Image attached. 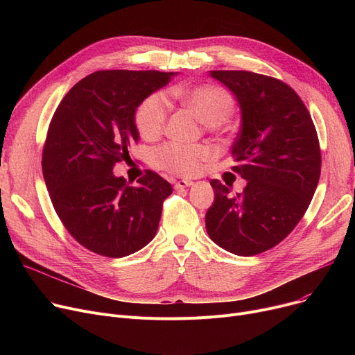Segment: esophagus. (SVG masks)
<instances>
[{
  "instance_id": "1",
  "label": "esophagus",
  "mask_w": 355,
  "mask_h": 355,
  "mask_svg": "<svg viewBox=\"0 0 355 355\" xmlns=\"http://www.w3.org/2000/svg\"><path fill=\"white\" fill-rule=\"evenodd\" d=\"M191 185H193V181H190V180H181V181H177L174 184V189L175 190H184V189H187V187H191Z\"/></svg>"
}]
</instances>
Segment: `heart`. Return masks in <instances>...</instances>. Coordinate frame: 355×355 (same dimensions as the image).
<instances>
[{
    "label": "heart",
    "mask_w": 355,
    "mask_h": 355,
    "mask_svg": "<svg viewBox=\"0 0 355 355\" xmlns=\"http://www.w3.org/2000/svg\"><path fill=\"white\" fill-rule=\"evenodd\" d=\"M171 96L187 106L209 126L225 123L233 112L234 102L229 93L214 85L171 90ZM168 103L162 93H153L137 109L138 132L145 139L158 138L166 126ZM214 158L213 149L206 145L168 142L154 153V164L164 171L181 177H193L204 171Z\"/></svg>",
    "instance_id": "heart-1"
}]
</instances>
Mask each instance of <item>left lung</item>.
<instances>
[{"instance_id": "obj_1", "label": "left lung", "mask_w": 355, "mask_h": 355, "mask_svg": "<svg viewBox=\"0 0 355 355\" xmlns=\"http://www.w3.org/2000/svg\"><path fill=\"white\" fill-rule=\"evenodd\" d=\"M241 112L232 146V170L245 178L243 193L211 180L214 202L206 214L210 239L239 256L275 248L304 217L321 175V149L309 112L296 92L265 74L211 70Z\"/></svg>"}]
</instances>
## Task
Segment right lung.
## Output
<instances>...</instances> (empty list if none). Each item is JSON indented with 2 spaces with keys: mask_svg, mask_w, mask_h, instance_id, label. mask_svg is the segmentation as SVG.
Here are the masks:
<instances>
[{
  "mask_svg": "<svg viewBox=\"0 0 355 355\" xmlns=\"http://www.w3.org/2000/svg\"><path fill=\"white\" fill-rule=\"evenodd\" d=\"M177 73L99 70L74 85L55 109L42 168L53 207L87 250L123 257L146 246L158 230L171 184L157 173L130 187L114 166L139 139L135 112Z\"/></svg>",
  "mask_w": 355,
  "mask_h": 355,
  "instance_id": "1",
  "label": "right lung"
}]
</instances>
